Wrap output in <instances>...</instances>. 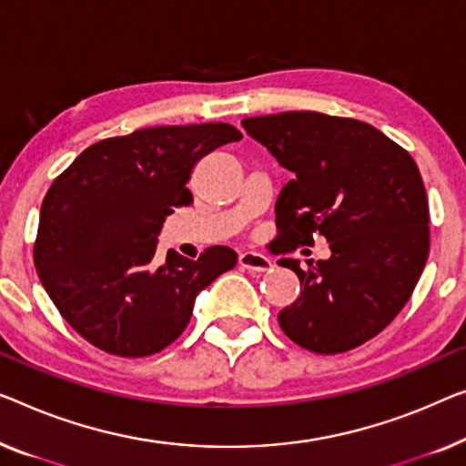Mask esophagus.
<instances>
[{
	"mask_svg": "<svg viewBox=\"0 0 466 466\" xmlns=\"http://www.w3.org/2000/svg\"><path fill=\"white\" fill-rule=\"evenodd\" d=\"M239 267L248 268V271H252V273H265L273 265H271V260H268V256H265V254L244 252V254H239Z\"/></svg>",
	"mask_w": 466,
	"mask_h": 466,
	"instance_id": "obj_1",
	"label": "esophagus"
}]
</instances>
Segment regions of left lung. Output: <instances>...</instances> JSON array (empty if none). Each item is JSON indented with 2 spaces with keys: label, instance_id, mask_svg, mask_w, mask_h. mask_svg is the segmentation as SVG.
<instances>
[{
  "label": "left lung",
  "instance_id": "left-lung-1",
  "mask_svg": "<svg viewBox=\"0 0 466 466\" xmlns=\"http://www.w3.org/2000/svg\"><path fill=\"white\" fill-rule=\"evenodd\" d=\"M241 126L294 174L275 204L279 244L329 241L328 260H279L300 279V296L278 315L283 334L321 355L374 339L406 307L429 258V201L412 155L366 121L317 111Z\"/></svg>",
  "mask_w": 466,
  "mask_h": 466
}]
</instances>
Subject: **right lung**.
<instances>
[{"mask_svg":"<svg viewBox=\"0 0 466 466\" xmlns=\"http://www.w3.org/2000/svg\"><path fill=\"white\" fill-rule=\"evenodd\" d=\"M231 124L143 127L87 147L46 193L33 262L65 321L105 353L147 357L185 332L201 289L238 262L227 246L155 258L198 161L241 140Z\"/></svg>","mask_w":466,"mask_h":466,"instance_id":"right-lung-1","label":"right lung"}]
</instances>
